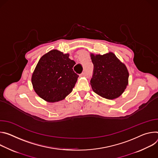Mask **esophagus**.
I'll return each instance as SVG.
<instances>
[{"instance_id":"34e87169","label":"esophagus","mask_w":158,"mask_h":158,"mask_svg":"<svg viewBox=\"0 0 158 158\" xmlns=\"http://www.w3.org/2000/svg\"><path fill=\"white\" fill-rule=\"evenodd\" d=\"M86 75H87V73H86V72H83V73L80 75V76H81V77H86Z\"/></svg>"}]
</instances>
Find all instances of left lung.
I'll list each match as a JSON object with an SVG mask.
<instances>
[{
  "instance_id": "1",
  "label": "left lung",
  "mask_w": 158,
  "mask_h": 158,
  "mask_svg": "<svg viewBox=\"0 0 158 158\" xmlns=\"http://www.w3.org/2000/svg\"><path fill=\"white\" fill-rule=\"evenodd\" d=\"M94 64L90 85L93 91L107 99L118 97L128 85L129 72L126 65L112 53L91 55Z\"/></svg>"
}]
</instances>
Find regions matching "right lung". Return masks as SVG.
Here are the masks:
<instances>
[{
	"label": "right lung",
	"instance_id": "1",
	"mask_svg": "<svg viewBox=\"0 0 158 158\" xmlns=\"http://www.w3.org/2000/svg\"><path fill=\"white\" fill-rule=\"evenodd\" d=\"M75 63L68 54L56 49L48 52L41 58L33 72L34 91L49 102L64 99L72 92L78 77L73 69Z\"/></svg>",
	"mask_w": 158,
	"mask_h": 158
}]
</instances>
